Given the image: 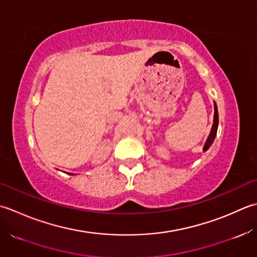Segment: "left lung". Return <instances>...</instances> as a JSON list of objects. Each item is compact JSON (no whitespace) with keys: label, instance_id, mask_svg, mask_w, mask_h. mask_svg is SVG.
<instances>
[{"label":"left lung","instance_id":"8db88e82","mask_svg":"<svg viewBox=\"0 0 257 257\" xmlns=\"http://www.w3.org/2000/svg\"><path fill=\"white\" fill-rule=\"evenodd\" d=\"M214 123H213V126L211 130V133H209L207 141L205 145H204V151H207L209 149V146L212 145V143L214 142V140H215V136L217 133V127H218V112H217V106L216 104H214Z\"/></svg>","mask_w":257,"mask_h":257}]
</instances>
